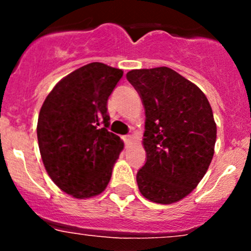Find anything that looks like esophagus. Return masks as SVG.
I'll list each match as a JSON object with an SVG mask.
<instances>
[{"mask_svg":"<svg viewBox=\"0 0 251 251\" xmlns=\"http://www.w3.org/2000/svg\"><path fill=\"white\" fill-rule=\"evenodd\" d=\"M123 140H124V142H125L126 144H127V143H130L131 141H132V137H131L130 135H127V136H124Z\"/></svg>","mask_w":251,"mask_h":251,"instance_id":"34e87169","label":"esophagus"}]
</instances>
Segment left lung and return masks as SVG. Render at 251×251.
Listing matches in <instances>:
<instances>
[{"label": "left lung", "mask_w": 251, "mask_h": 251, "mask_svg": "<svg viewBox=\"0 0 251 251\" xmlns=\"http://www.w3.org/2000/svg\"><path fill=\"white\" fill-rule=\"evenodd\" d=\"M128 82L146 113V164L138 170L144 198L171 204L188 196L214 156L216 124L201 88L166 67L131 70Z\"/></svg>", "instance_id": "8db88e82"}]
</instances>
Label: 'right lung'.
Listing matches in <instances>:
<instances>
[{"mask_svg":"<svg viewBox=\"0 0 251 251\" xmlns=\"http://www.w3.org/2000/svg\"><path fill=\"white\" fill-rule=\"evenodd\" d=\"M123 70L90 63L70 73L45 100L37 141L46 171L65 193L78 199L102 193L124 143L108 131V98Z\"/></svg>","mask_w":251,"mask_h":251,"instance_id":"add662e5","label":"right lung"}]
</instances>
